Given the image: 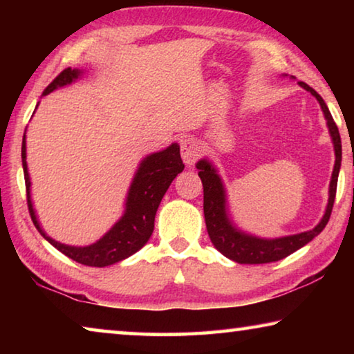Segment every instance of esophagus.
<instances>
[{"label":"esophagus","mask_w":354,"mask_h":354,"mask_svg":"<svg viewBox=\"0 0 354 354\" xmlns=\"http://www.w3.org/2000/svg\"><path fill=\"white\" fill-rule=\"evenodd\" d=\"M201 148L200 143L196 142L194 137H185V139L181 142V156L185 165H194L196 160L200 158Z\"/></svg>","instance_id":"34e87169"}]
</instances>
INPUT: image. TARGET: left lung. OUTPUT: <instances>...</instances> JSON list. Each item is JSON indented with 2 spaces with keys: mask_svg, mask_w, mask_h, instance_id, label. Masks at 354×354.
<instances>
[{
  "mask_svg": "<svg viewBox=\"0 0 354 354\" xmlns=\"http://www.w3.org/2000/svg\"><path fill=\"white\" fill-rule=\"evenodd\" d=\"M303 88H306L317 98L320 103L323 113H325L326 124L329 128V134L334 143V153H335V164L331 176V183H329V198L325 215L320 220L314 230L299 232V234L278 237V239H261L256 236L247 234L232 225V221L227 217L226 211V192L223 187V183L218 176L215 167L209 162L207 159H201L196 164L198 169V176L203 183V192H205V198H203V209H205V220L207 234L211 237V242L214 247L217 248L221 254L226 256L227 259L239 262V263H268L279 259H284L293 251L299 250L304 245L309 243L315 236L325 230L329 217H331L334 198H335V189H337V178L340 170V160H342V142H340L339 129L335 127L331 112H329L328 106L323 98L317 93L313 87H309L306 82H298Z\"/></svg>",
  "mask_w": 354,
  "mask_h": 354,
  "instance_id": "obj_1",
  "label": "left lung"
}]
</instances>
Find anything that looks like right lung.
<instances>
[{"mask_svg": "<svg viewBox=\"0 0 354 354\" xmlns=\"http://www.w3.org/2000/svg\"><path fill=\"white\" fill-rule=\"evenodd\" d=\"M81 75L82 71L77 68H65L45 88L44 95H48L59 87L68 86ZM21 162L23 173H25L28 209L35 227L61 253L88 267L112 266V263L134 254L136 251H139L148 242V239L153 234L154 217L160 200H162L167 189L170 187L171 181L176 178L178 173L184 170L178 143H171L162 151L147 156L140 162L133 183H131L127 196V206H124V214L122 215V218L95 243L87 245V247H70V245L56 242L55 239L46 236V232L41 230L39 223L37 215H35L31 201V179H29L26 164V136H23L21 143Z\"/></svg>", "mask_w": 354, "mask_h": 354, "instance_id": "right-lung-1", "label": "right lung"}]
</instances>
